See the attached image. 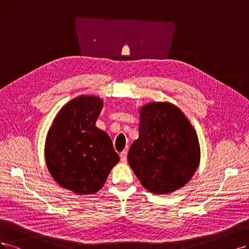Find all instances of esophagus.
<instances>
[{
	"instance_id": "obj_1",
	"label": "esophagus",
	"mask_w": 249,
	"mask_h": 249,
	"mask_svg": "<svg viewBox=\"0 0 249 249\" xmlns=\"http://www.w3.org/2000/svg\"><path fill=\"white\" fill-rule=\"evenodd\" d=\"M120 158H121V161L122 162H126L127 161V152L126 151H123L121 154H120Z\"/></svg>"
}]
</instances>
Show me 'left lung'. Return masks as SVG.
Instances as JSON below:
<instances>
[{
    "instance_id": "8db88e82",
    "label": "left lung",
    "mask_w": 249,
    "mask_h": 249,
    "mask_svg": "<svg viewBox=\"0 0 249 249\" xmlns=\"http://www.w3.org/2000/svg\"><path fill=\"white\" fill-rule=\"evenodd\" d=\"M140 136L128 162L142 185L167 195L192 178L199 163L196 132L182 110L170 102H151L140 109Z\"/></svg>"
}]
</instances>
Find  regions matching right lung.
<instances>
[{"label":"right lung","instance_id":"right-lung-1","mask_svg":"<svg viewBox=\"0 0 249 249\" xmlns=\"http://www.w3.org/2000/svg\"><path fill=\"white\" fill-rule=\"evenodd\" d=\"M103 100L78 96L54 118L45 141V161L53 180L78 196L102 188L119 155L107 132L96 127Z\"/></svg>","mask_w":249,"mask_h":249}]
</instances>
